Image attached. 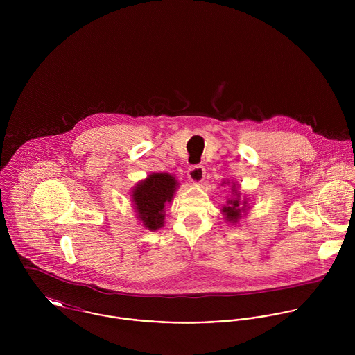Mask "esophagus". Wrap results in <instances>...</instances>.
<instances>
[{"mask_svg":"<svg viewBox=\"0 0 355 355\" xmlns=\"http://www.w3.org/2000/svg\"><path fill=\"white\" fill-rule=\"evenodd\" d=\"M205 168L203 165H193L189 168L187 171V175H189V179L193 182V183H201L205 178Z\"/></svg>","mask_w":355,"mask_h":355,"instance_id":"34e87169","label":"esophagus"}]
</instances>
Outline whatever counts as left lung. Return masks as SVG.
<instances>
[{"instance_id":"left-lung-1","label":"left lung","mask_w":355,"mask_h":355,"mask_svg":"<svg viewBox=\"0 0 355 355\" xmlns=\"http://www.w3.org/2000/svg\"><path fill=\"white\" fill-rule=\"evenodd\" d=\"M234 189V186H232ZM235 191V190H234ZM238 196V194H236ZM243 207H246V201L241 202L239 198H234V200H230L227 202V206L223 207V213L225 214L227 220L228 221H232V223H236L238 218L241 217V211L243 210Z\"/></svg>"}]
</instances>
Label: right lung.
Listing matches in <instances>:
<instances>
[{"label":"right lung","mask_w":355,"mask_h":355,"mask_svg":"<svg viewBox=\"0 0 355 355\" xmlns=\"http://www.w3.org/2000/svg\"><path fill=\"white\" fill-rule=\"evenodd\" d=\"M178 183L169 173H153L132 191L138 217L150 231L164 224V206L171 202Z\"/></svg>","instance_id":"obj_1"}]
</instances>
